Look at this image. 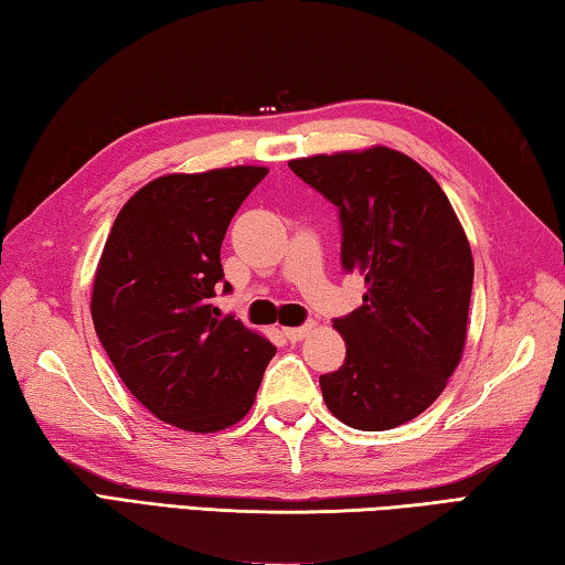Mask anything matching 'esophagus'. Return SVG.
Wrapping results in <instances>:
<instances>
[{"mask_svg":"<svg viewBox=\"0 0 565 565\" xmlns=\"http://www.w3.org/2000/svg\"><path fill=\"white\" fill-rule=\"evenodd\" d=\"M312 330H315V324L308 322V324H302V328H285L282 332H285V338H288V340L300 342V340L308 338V334H310Z\"/></svg>","mask_w":565,"mask_h":565,"instance_id":"1","label":"esophagus"}]
</instances>
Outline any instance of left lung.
I'll return each instance as SVG.
<instances>
[{"label": "left lung", "mask_w": 565, "mask_h": 565, "mask_svg": "<svg viewBox=\"0 0 565 565\" xmlns=\"http://www.w3.org/2000/svg\"><path fill=\"white\" fill-rule=\"evenodd\" d=\"M295 175L340 207L342 265L367 285L334 320L348 358L322 374L328 409L352 429L384 431L437 402L467 344L473 257L447 193L387 146L290 161Z\"/></svg>", "instance_id": "obj_1"}]
</instances>
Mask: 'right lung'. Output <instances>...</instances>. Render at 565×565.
Instances as JSON below:
<instances>
[{"mask_svg": "<svg viewBox=\"0 0 565 565\" xmlns=\"http://www.w3.org/2000/svg\"><path fill=\"white\" fill-rule=\"evenodd\" d=\"M265 173L231 166L156 178L124 203L98 257V340L128 392L171 427H233L250 412L275 354L265 334L211 305L227 223Z\"/></svg>", "mask_w": 565, "mask_h": 565, "instance_id": "right-lung-1", "label": "right lung"}]
</instances>
